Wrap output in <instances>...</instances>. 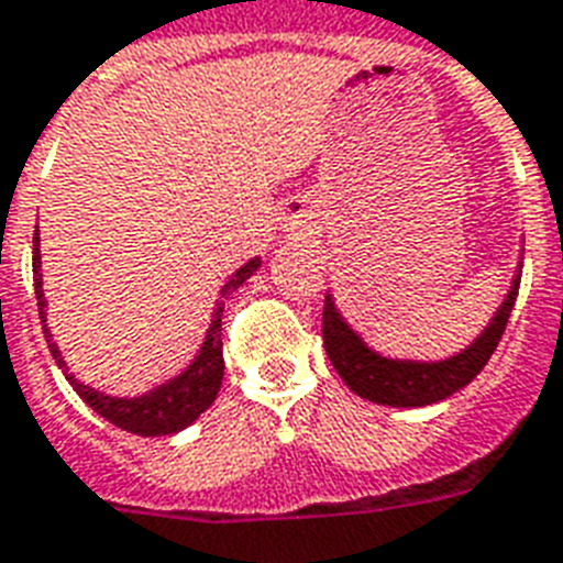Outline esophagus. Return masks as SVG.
Masks as SVG:
<instances>
[{
    "label": "esophagus",
    "instance_id": "esophagus-1",
    "mask_svg": "<svg viewBox=\"0 0 563 563\" xmlns=\"http://www.w3.org/2000/svg\"><path fill=\"white\" fill-rule=\"evenodd\" d=\"M308 220H311V208H308L302 199H296V202L287 205V225H290V229H299V225H305Z\"/></svg>",
    "mask_w": 563,
    "mask_h": 563
}]
</instances>
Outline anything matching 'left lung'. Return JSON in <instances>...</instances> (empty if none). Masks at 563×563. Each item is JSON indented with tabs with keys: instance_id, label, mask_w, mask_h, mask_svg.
<instances>
[{
	"instance_id": "obj_1",
	"label": "left lung",
	"mask_w": 563,
	"mask_h": 563,
	"mask_svg": "<svg viewBox=\"0 0 563 563\" xmlns=\"http://www.w3.org/2000/svg\"><path fill=\"white\" fill-rule=\"evenodd\" d=\"M522 261L517 267V276L511 282V290L505 294V302L487 322L485 331L467 350L443 361H399L385 358L376 350H369L358 331L343 320L334 296L325 294V308H322V343L329 352L331 367L346 382L350 390L369 399L376 405H390V408H422L434 405L446 396L459 394L473 378L485 369L494 350L503 341V331L508 325L511 308L517 302L520 290Z\"/></svg>"
}]
</instances>
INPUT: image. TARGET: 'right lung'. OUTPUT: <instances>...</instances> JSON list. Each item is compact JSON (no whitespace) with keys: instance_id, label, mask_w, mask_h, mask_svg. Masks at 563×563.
Instances as JSON below:
<instances>
[{"instance_id":"add662e5","label":"right lung","mask_w":563,"mask_h":563,"mask_svg":"<svg viewBox=\"0 0 563 563\" xmlns=\"http://www.w3.org/2000/svg\"><path fill=\"white\" fill-rule=\"evenodd\" d=\"M41 238H34V296H37V311H41L43 334H46V343H49L52 358L58 361V367L64 369V376L76 394L85 399L90 408H93L99 417H104L108 422H114L117 429L132 431V434H141V438H161V434H176V431L187 429L190 422L199 420V413L208 411L211 402L220 394L222 385V299L229 294H234L238 287L246 282L250 276H255V269L261 267V258H252L250 264H243L238 273H234L225 285H222L220 296L217 299V308L211 313V325L205 331V341L199 346V355L190 361V367L185 373H178L176 378H169L164 385L152 387L150 394L143 396H108L93 390L85 382H78L73 373L67 369L64 358H60L58 343L52 341L49 329H46V299H43V278H41V250H37Z\"/></svg>"}]
</instances>
